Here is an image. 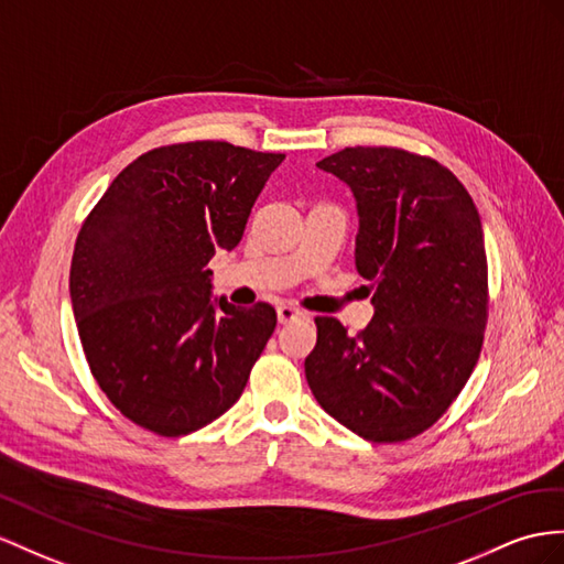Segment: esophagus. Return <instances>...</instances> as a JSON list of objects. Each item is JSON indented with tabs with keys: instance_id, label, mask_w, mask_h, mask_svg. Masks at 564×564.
<instances>
[{
	"instance_id": "34e87169",
	"label": "esophagus",
	"mask_w": 564,
	"mask_h": 564,
	"mask_svg": "<svg viewBox=\"0 0 564 564\" xmlns=\"http://www.w3.org/2000/svg\"><path fill=\"white\" fill-rule=\"evenodd\" d=\"M276 314H279V322H281V324H291V322L302 319V316H305V312L293 307V305H279Z\"/></svg>"
}]
</instances>
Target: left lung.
<instances>
[{"mask_svg":"<svg viewBox=\"0 0 564 564\" xmlns=\"http://www.w3.org/2000/svg\"><path fill=\"white\" fill-rule=\"evenodd\" d=\"M352 191L355 267L373 319L350 336L316 316L305 377L316 402L371 443L426 431L479 359L488 279L484 228L451 171L395 148H345L316 162Z\"/></svg>","mask_w":564,"mask_h":564,"instance_id":"8db88e82","label":"left lung"}]
</instances>
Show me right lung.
Wrapping results in <instances>:
<instances>
[{
  "label": "right lung",
  "instance_id": "add662e5",
  "mask_svg": "<svg viewBox=\"0 0 564 564\" xmlns=\"http://www.w3.org/2000/svg\"><path fill=\"white\" fill-rule=\"evenodd\" d=\"M283 159L214 140L156 148L85 219L68 281L78 336L99 388L138 426L187 436L240 398L276 312L212 297L207 264L240 242Z\"/></svg>",
  "mask_w": 564,
  "mask_h": 564
}]
</instances>
